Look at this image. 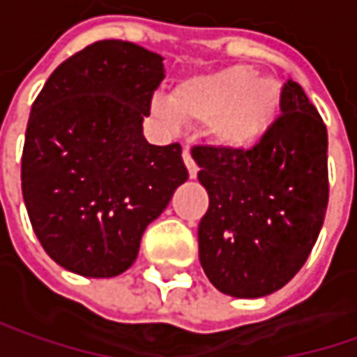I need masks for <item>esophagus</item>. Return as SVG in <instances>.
<instances>
[{
    "label": "esophagus",
    "instance_id": "esophagus-1",
    "mask_svg": "<svg viewBox=\"0 0 357 357\" xmlns=\"http://www.w3.org/2000/svg\"><path fill=\"white\" fill-rule=\"evenodd\" d=\"M183 163H185V167H188V174H190V178L194 179L198 176V167H196V163H194V159L190 155V149H183Z\"/></svg>",
    "mask_w": 357,
    "mask_h": 357
}]
</instances>
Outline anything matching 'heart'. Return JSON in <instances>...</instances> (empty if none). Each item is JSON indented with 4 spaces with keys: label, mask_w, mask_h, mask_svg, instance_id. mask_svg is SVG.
Here are the masks:
<instances>
[{
    "label": "heart",
    "mask_w": 357,
    "mask_h": 357,
    "mask_svg": "<svg viewBox=\"0 0 357 357\" xmlns=\"http://www.w3.org/2000/svg\"><path fill=\"white\" fill-rule=\"evenodd\" d=\"M283 98V84L277 76L236 64L181 80L169 102H153V113L167 127H176L179 121L206 125L216 145L246 151L275 129Z\"/></svg>",
    "instance_id": "1"
}]
</instances>
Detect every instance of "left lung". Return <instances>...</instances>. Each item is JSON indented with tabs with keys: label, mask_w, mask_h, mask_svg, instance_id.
<instances>
[{
	"label": "left lung",
	"mask_w": 357,
	"mask_h": 357,
	"mask_svg": "<svg viewBox=\"0 0 357 357\" xmlns=\"http://www.w3.org/2000/svg\"><path fill=\"white\" fill-rule=\"evenodd\" d=\"M283 115L248 151L196 147L210 206L198 226L199 262L220 293L257 299L303 266L324 226L327 129L305 91L283 86Z\"/></svg>",
	"instance_id": "obj_1"
}]
</instances>
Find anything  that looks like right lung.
Returning a JSON list of instances; mask_svg holds the SVG:
<instances>
[{
  "label": "right lung",
  "mask_w": 357,
  "mask_h": 357,
  "mask_svg": "<svg viewBox=\"0 0 357 357\" xmlns=\"http://www.w3.org/2000/svg\"><path fill=\"white\" fill-rule=\"evenodd\" d=\"M163 78L159 54L102 40L64 60L33 100L22 194L40 244L70 273H125L145 228L188 179L179 143L143 137Z\"/></svg>",
  "instance_id": "obj_1"
}]
</instances>
